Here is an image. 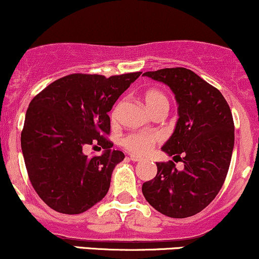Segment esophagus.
<instances>
[{"label":"esophagus","mask_w":259,"mask_h":259,"mask_svg":"<svg viewBox=\"0 0 259 259\" xmlns=\"http://www.w3.org/2000/svg\"><path fill=\"white\" fill-rule=\"evenodd\" d=\"M129 158H130V160H133V161H141L142 160L141 157H139V155H135V154H129Z\"/></svg>","instance_id":"obj_1"}]
</instances>
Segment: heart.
<instances>
[{
  "label": "heart",
  "mask_w": 259,
  "mask_h": 259,
  "mask_svg": "<svg viewBox=\"0 0 259 259\" xmlns=\"http://www.w3.org/2000/svg\"><path fill=\"white\" fill-rule=\"evenodd\" d=\"M143 100H145L149 111L153 114H157L163 111L166 112L167 108H169V100H167L164 93H161L158 89L151 88L146 90L143 93ZM118 111H119V105H117L112 110V119H114L117 117ZM158 141H159V136L155 135V134L132 133L124 136L123 140H121V145L127 151L142 155L148 153L149 151H152L154 146L158 143Z\"/></svg>",
  "instance_id": "heart-1"
}]
</instances>
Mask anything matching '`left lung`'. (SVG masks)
<instances>
[{
	"label": "left lung",
	"mask_w": 259,
	"mask_h": 259,
	"mask_svg": "<svg viewBox=\"0 0 259 259\" xmlns=\"http://www.w3.org/2000/svg\"><path fill=\"white\" fill-rule=\"evenodd\" d=\"M170 87L179 104V120L165 153L172 160L157 163V175L142 185L151 206L172 219H186L204 210L222 188L234 147V120L224 96L213 85L185 67L143 73Z\"/></svg>",
	"instance_id": "obj_1"
}]
</instances>
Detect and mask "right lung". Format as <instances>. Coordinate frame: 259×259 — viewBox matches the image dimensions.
Masks as SVG:
<instances>
[{
  "mask_svg": "<svg viewBox=\"0 0 259 259\" xmlns=\"http://www.w3.org/2000/svg\"><path fill=\"white\" fill-rule=\"evenodd\" d=\"M141 72L105 77L72 73L46 87L26 111L21 149L38 197L60 213L78 214L107 194L114 166L124 153L111 149L108 112ZM102 156L88 157L85 145Z\"/></svg>",
  "mask_w": 259,
  "mask_h": 259,
  "instance_id": "add662e5",
  "label": "right lung"
}]
</instances>
